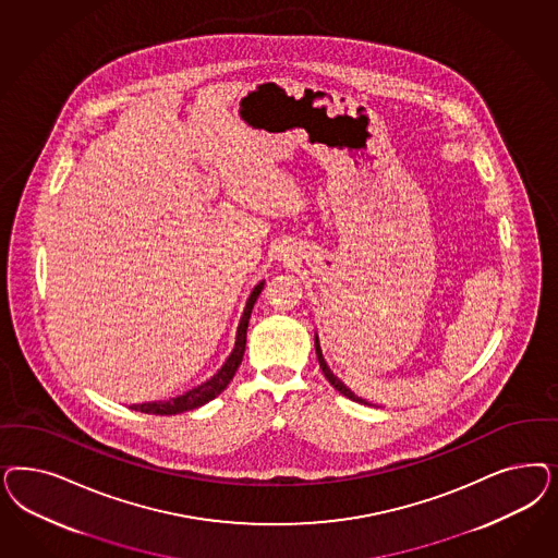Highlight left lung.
<instances>
[{
    "instance_id": "1",
    "label": "left lung",
    "mask_w": 558,
    "mask_h": 558,
    "mask_svg": "<svg viewBox=\"0 0 558 558\" xmlns=\"http://www.w3.org/2000/svg\"><path fill=\"white\" fill-rule=\"evenodd\" d=\"M314 347H316V357H318V363H320V367H323L324 378L330 381V386L335 388V390H339L342 396H347L349 400H355V402H363V404H367L365 400H361L360 396L353 395L344 384H342L341 379L337 378L332 372H330V367L326 365V361L323 357V349H320V342H318V335L314 337Z\"/></svg>"
}]
</instances>
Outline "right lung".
<instances>
[{
  "label": "right lung",
  "mask_w": 558,
  "mask_h": 558,
  "mask_svg": "<svg viewBox=\"0 0 558 558\" xmlns=\"http://www.w3.org/2000/svg\"><path fill=\"white\" fill-rule=\"evenodd\" d=\"M263 286H265V281H260L256 288L252 289L251 298H248L246 307H244V314H242L240 324H238L234 351L230 353V357H228L226 363L221 365V369L217 372L214 378L207 379L205 384H201L197 388H193V390H189V392H184L182 396H177V398L160 400V402L133 404L131 409L145 414L186 413V411H193V409H197V407H203L205 402L214 400L217 395H221V392L228 388V384H230L232 378H234L235 372H238V367H240V363H242V357H244V349H246V330H248V320H251L252 307H254L256 298L260 295Z\"/></svg>",
  "instance_id": "right-lung-1"
}]
</instances>
